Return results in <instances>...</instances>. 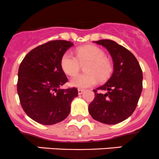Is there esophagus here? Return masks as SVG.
<instances>
[{"instance_id": "esophagus-1", "label": "esophagus", "mask_w": 159, "mask_h": 159, "mask_svg": "<svg viewBox=\"0 0 159 159\" xmlns=\"http://www.w3.org/2000/svg\"><path fill=\"white\" fill-rule=\"evenodd\" d=\"M84 90H83V89H78V94H81L83 92H84Z\"/></svg>"}]
</instances>
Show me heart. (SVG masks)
Returning <instances> with one entry per match:
<instances>
[{
  "label": "heart",
  "mask_w": 159,
  "mask_h": 159,
  "mask_svg": "<svg viewBox=\"0 0 159 159\" xmlns=\"http://www.w3.org/2000/svg\"><path fill=\"white\" fill-rule=\"evenodd\" d=\"M76 56L66 52L61 57V65L66 75H75L79 71L81 64L89 61L85 66L87 73L77 75L70 79V84L79 89L91 87L98 83V80L105 81L111 75L113 66L109 59L105 57L103 50L94 45L79 48Z\"/></svg>",
  "instance_id": "1"
}]
</instances>
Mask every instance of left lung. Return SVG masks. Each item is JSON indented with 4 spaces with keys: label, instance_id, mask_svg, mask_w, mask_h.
<instances>
[{
    "label": "left lung",
    "instance_id": "left-lung-1",
    "mask_svg": "<svg viewBox=\"0 0 159 159\" xmlns=\"http://www.w3.org/2000/svg\"><path fill=\"white\" fill-rule=\"evenodd\" d=\"M109 51L114 71L108 81L93 90L89 111L96 121L115 125L127 119L137 107L142 91V70L132 53L111 40L94 41ZM104 90L105 93L99 91Z\"/></svg>",
    "mask_w": 159,
    "mask_h": 159
}]
</instances>
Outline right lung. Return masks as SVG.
<instances>
[{
	"label": "right lung",
	"instance_id": "obj_1",
	"mask_svg": "<svg viewBox=\"0 0 159 159\" xmlns=\"http://www.w3.org/2000/svg\"><path fill=\"white\" fill-rule=\"evenodd\" d=\"M73 43L51 41L30 51L18 69L17 89L20 105L31 119L50 125L63 121L78 92L76 88L61 89L68 81L61 60Z\"/></svg>",
	"mask_w": 159,
	"mask_h": 159
}]
</instances>
